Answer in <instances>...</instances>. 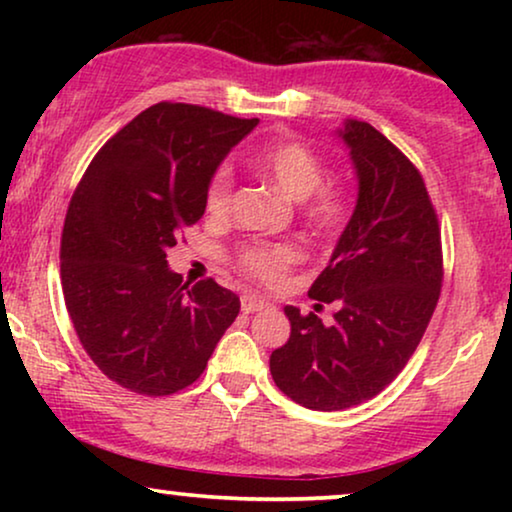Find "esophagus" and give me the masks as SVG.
<instances>
[{
    "label": "esophagus",
    "mask_w": 512,
    "mask_h": 512,
    "mask_svg": "<svg viewBox=\"0 0 512 512\" xmlns=\"http://www.w3.org/2000/svg\"><path fill=\"white\" fill-rule=\"evenodd\" d=\"M240 305H242V312L244 314H254V312H261L263 307L268 305V300L258 298V296H254V293H244L242 300H240Z\"/></svg>",
    "instance_id": "1"
}]
</instances>
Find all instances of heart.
Listing matches in <instances>:
<instances>
[{"label": "heart", "mask_w": 512, "mask_h": 512, "mask_svg": "<svg viewBox=\"0 0 512 512\" xmlns=\"http://www.w3.org/2000/svg\"><path fill=\"white\" fill-rule=\"evenodd\" d=\"M251 170L258 177L270 181L291 200L305 205V216L321 233H335L349 214V195L338 184H321L324 181V163L310 146L284 139L258 149L249 158ZM233 205V170L221 165L212 174L205 193V209L209 216L221 219ZM303 258L298 244L270 242L244 247L237 256V268L244 275L265 286H279L289 275V270Z\"/></svg>", "instance_id": "obj_1"}]
</instances>
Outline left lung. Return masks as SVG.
I'll use <instances>...</instances> for the list:
<instances>
[{"instance_id":"obj_1","label":"left lung","mask_w":512,"mask_h":512,"mask_svg":"<svg viewBox=\"0 0 512 512\" xmlns=\"http://www.w3.org/2000/svg\"><path fill=\"white\" fill-rule=\"evenodd\" d=\"M359 195L310 298L335 303L331 324L286 305L291 335L270 373L291 401L345 410L380 394L405 368L436 310L443 251L417 167L370 123L345 121Z\"/></svg>"}]
</instances>
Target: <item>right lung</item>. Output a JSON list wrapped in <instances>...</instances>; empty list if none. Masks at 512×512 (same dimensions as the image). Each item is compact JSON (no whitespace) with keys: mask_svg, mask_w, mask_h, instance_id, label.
I'll use <instances>...</instances> for the list:
<instances>
[{"mask_svg":"<svg viewBox=\"0 0 512 512\" xmlns=\"http://www.w3.org/2000/svg\"><path fill=\"white\" fill-rule=\"evenodd\" d=\"M258 118L158 102L97 151L69 202L62 293L83 349L111 382L144 396L186 389L207 368L240 298L214 279L188 289L167 265L205 214L207 184Z\"/></svg>","mask_w":512,"mask_h":512,"instance_id":"1","label":"right lung"}]
</instances>
